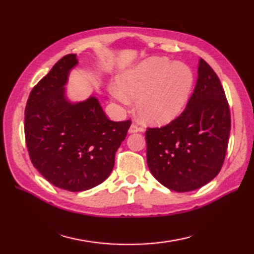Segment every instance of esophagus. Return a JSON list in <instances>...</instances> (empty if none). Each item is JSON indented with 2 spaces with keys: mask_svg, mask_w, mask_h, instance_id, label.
Masks as SVG:
<instances>
[{
  "mask_svg": "<svg viewBox=\"0 0 254 254\" xmlns=\"http://www.w3.org/2000/svg\"><path fill=\"white\" fill-rule=\"evenodd\" d=\"M139 131H142V128L139 127L137 124H135V123H132L130 128H128V132H130V133H136V132H139Z\"/></svg>",
  "mask_w": 254,
  "mask_h": 254,
  "instance_id": "esophagus-1",
  "label": "esophagus"
}]
</instances>
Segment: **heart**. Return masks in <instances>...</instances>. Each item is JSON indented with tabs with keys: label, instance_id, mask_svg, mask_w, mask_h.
<instances>
[{
	"label": "heart",
	"instance_id": "heart-1",
	"mask_svg": "<svg viewBox=\"0 0 254 254\" xmlns=\"http://www.w3.org/2000/svg\"><path fill=\"white\" fill-rule=\"evenodd\" d=\"M111 97L121 105L136 99V111L150 124L170 122L186 105L193 86V73L185 63L150 58L122 73Z\"/></svg>",
	"mask_w": 254,
	"mask_h": 254
}]
</instances>
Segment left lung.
Listing matches in <instances>:
<instances>
[{
	"instance_id": "1",
	"label": "left lung",
	"mask_w": 254,
	"mask_h": 254,
	"mask_svg": "<svg viewBox=\"0 0 254 254\" xmlns=\"http://www.w3.org/2000/svg\"><path fill=\"white\" fill-rule=\"evenodd\" d=\"M230 127L223 86L214 69L199 59L196 85L186 109L167 126L145 132L150 172L176 192L205 186L222 169Z\"/></svg>"
}]
</instances>
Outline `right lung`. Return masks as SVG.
<instances>
[{"label": "right lung", "mask_w": 254, "mask_h": 254, "mask_svg": "<svg viewBox=\"0 0 254 254\" xmlns=\"http://www.w3.org/2000/svg\"><path fill=\"white\" fill-rule=\"evenodd\" d=\"M76 55L60 59L27 100L25 138L35 168L63 190L86 191L104 182L131 121L107 118L97 98L72 104L64 85Z\"/></svg>", "instance_id": "add662e5"}]
</instances>
